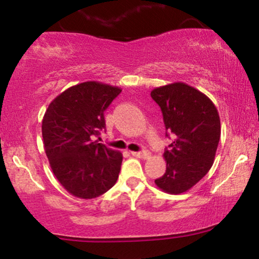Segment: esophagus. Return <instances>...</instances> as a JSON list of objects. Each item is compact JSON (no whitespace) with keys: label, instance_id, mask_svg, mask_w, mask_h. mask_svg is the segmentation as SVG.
<instances>
[{"label":"esophagus","instance_id":"obj_1","mask_svg":"<svg viewBox=\"0 0 259 259\" xmlns=\"http://www.w3.org/2000/svg\"><path fill=\"white\" fill-rule=\"evenodd\" d=\"M134 157H138V158H144V159H148L151 157V153L148 151H141V152H132Z\"/></svg>","mask_w":259,"mask_h":259}]
</instances>
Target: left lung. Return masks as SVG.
I'll use <instances>...</instances> for the list:
<instances>
[{"label":"left lung","mask_w":259,"mask_h":259,"mask_svg":"<svg viewBox=\"0 0 259 259\" xmlns=\"http://www.w3.org/2000/svg\"><path fill=\"white\" fill-rule=\"evenodd\" d=\"M151 97L160 107L165 130L175 139L163 154L165 173L154 184L167 194H183L195 186L214 162L221 139L219 113L209 97L185 82L153 89Z\"/></svg>","instance_id":"8db88e82"}]
</instances>
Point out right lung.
<instances>
[{
	"instance_id": "right-lung-1",
	"label": "right lung",
	"mask_w": 259,
	"mask_h": 259,
	"mask_svg": "<svg viewBox=\"0 0 259 259\" xmlns=\"http://www.w3.org/2000/svg\"><path fill=\"white\" fill-rule=\"evenodd\" d=\"M121 92L118 86L85 81L59 94L42 119L50 165L70 195L96 198L117 183L123 154L94 141L106 127L103 112Z\"/></svg>"
}]
</instances>
